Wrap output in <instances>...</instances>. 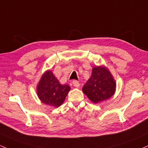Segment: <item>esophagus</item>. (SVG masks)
I'll return each instance as SVG.
<instances>
[{
  "instance_id": "34e87169",
  "label": "esophagus",
  "mask_w": 148,
  "mask_h": 148,
  "mask_svg": "<svg viewBox=\"0 0 148 148\" xmlns=\"http://www.w3.org/2000/svg\"><path fill=\"white\" fill-rule=\"evenodd\" d=\"M72 84H73V86H74V87L78 88V87L79 86V82H78V81H77V80H74V81H73Z\"/></svg>"
}]
</instances>
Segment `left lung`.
<instances>
[{
    "mask_svg": "<svg viewBox=\"0 0 148 148\" xmlns=\"http://www.w3.org/2000/svg\"><path fill=\"white\" fill-rule=\"evenodd\" d=\"M115 88L116 83L111 73L104 66H95L92 68L91 77L82 90L92 102L98 103L111 98Z\"/></svg>",
    "mask_w": 148,
    "mask_h": 148,
    "instance_id": "1",
    "label": "left lung"
}]
</instances>
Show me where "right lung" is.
Returning <instances> with one entry per match:
<instances>
[{
	"mask_svg": "<svg viewBox=\"0 0 148 148\" xmlns=\"http://www.w3.org/2000/svg\"><path fill=\"white\" fill-rule=\"evenodd\" d=\"M69 90L70 87L61 85L51 71L42 76L37 86V94L41 102L57 108L63 103Z\"/></svg>",
	"mask_w": 148,
	"mask_h": 148,
	"instance_id": "right-lung-1",
	"label": "right lung"
}]
</instances>
